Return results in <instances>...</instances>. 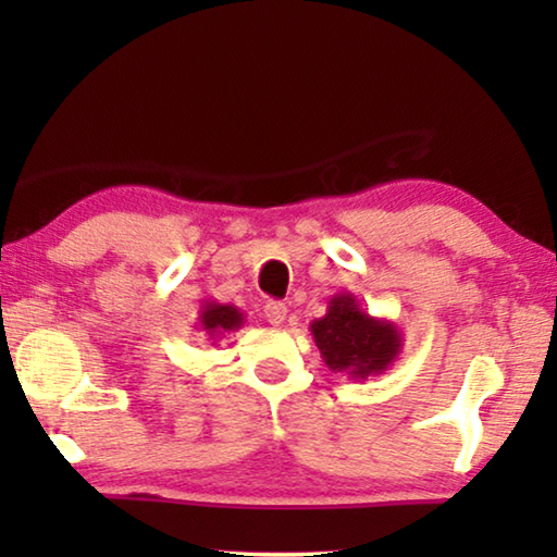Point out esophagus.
<instances>
[{
    "mask_svg": "<svg viewBox=\"0 0 557 557\" xmlns=\"http://www.w3.org/2000/svg\"><path fill=\"white\" fill-rule=\"evenodd\" d=\"M285 317H287V307L282 305V301H268L265 305V319L268 322L272 324V326H280L282 322H285Z\"/></svg>",
    "mask_w": 557,
    "mask_h": 557,
    "instance_id": "obj_1",
    "label": "esophagus"
}]
</instances>
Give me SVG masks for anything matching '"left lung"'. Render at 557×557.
Wrapping results in <instances>:
<instances>
[{
    "label": "left lung",
    "instance_id": "1",
    "mask_svg": "<svg viewBox=\"0 0 557 557\" xmlns=\"http://www.w3.org/2000/svg\"><path fill=\"white\" fill-rule=\"evenodd\" d=\"M314 344L329 371L346 373L354 381L381 375L403 354V334L391 319L363 312L351 292L329 299L326 314L309 324Z\"/></svg>",
    "mask_w": 557,
    "mask_h": 557
}]
</instances>
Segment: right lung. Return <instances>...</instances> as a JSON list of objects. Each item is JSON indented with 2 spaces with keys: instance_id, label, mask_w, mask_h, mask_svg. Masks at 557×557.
I'll use <instances>...</instances> for the list:
<instances>
[{
  "instance_id": "obj_1",
  "label": "right lung",
  "mask_w": 557,
  "mask_h": 557,
  "mask_svg": "<svg viewBox=\"0 0 557 557\" xmlns=\"http://www.w3.org/2000/svg\"><path fill=\"white\" fill-rule=\"evenodd\" d=\"M243 322H245V314L238 307L221 305V301L215 299H206L199 309V322H196V326H199L201 332H206L209 342L215 344L225 332H238Z\"/></svg>"
}]
</instances>
